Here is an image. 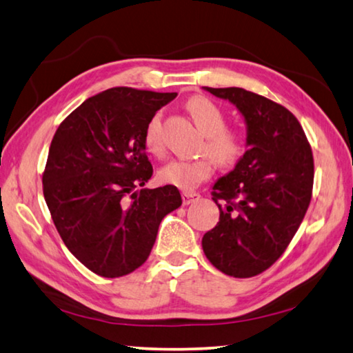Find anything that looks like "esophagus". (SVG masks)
Wrapping results in <instances>:
<instances>
[{
  "mask_svg": "<svg viewBox=\"0 0 353 353\" xmlns=\"http://www.w3.org/2000/svg\"><path fill=\"white\" fill-rule=\"evenodd\" d=\"M196 199H199V194L198 193H188V191H185V193H182L183 205H190L191 202H194Z\"/></svg>",
  "mask_w": 353,
  "mask_h": 353,
  "instance_id": "34e87169",
  "label": "esophagus"
}]
</instances>
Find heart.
Wrapping results in <instances>:
<instances>
[{"instance_id": "obj_1", "label": "heart", "mask_w": 353, "mask_h": 353, "mask_svg": "<svg viewBox=\"0 0 353 353\" xmlns=\"http://www.w3.org/2000/svg\"><path fill=\"white\" fill-rule=\"evenodd\" d=\"M187 109L193 117L196 126L204 134L199 152L196 159H176L162 166L159 171V181L179 190H193L199 183L210 179L214 170L213 160L223 166L235 165L243 157L246 149V139L243 132L234 128H227V117L212 99L205 97H193L188 99ZM145 146L154 154L162 152V115L155 113L146 124Z\"/></svg>"}]
</instances>
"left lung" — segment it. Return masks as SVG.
Returning <instances> with one entry per match:
<instances>
[{"label":"left lung","mask_w":353,"mask_h":353,"mask_svg":"<svg viewBox=\"0 0 353 353\" xmlns=\"http://www.w3.org/2000/svg\"><path fill=\"white\" fill-rule=\"evenodd\" d=\"M234 103L248 124V151L214 183L219 223L202 238L212 265L248 279L288 248L313 194L314 160L301 123L282 104L244 88H205Z\"/></svg>","instance_id":"1"}]
</instances>
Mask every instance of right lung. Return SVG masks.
<instances>
[{
  "instance_id": "1",
  "label": "right lung",
  "mask_w": 353,
  "mask_h": 353,
  "mask_svg": "<svg viewBox=\"0 0 353 353\" xmlns=\"http://www.w3.org/2000/svg\"><path fill=\"white\" fill-rule=\"evenodd\" d=\"M177 93L113 87L88 98L52 137L43 196L65 246L101 277H123L148 260L159 225L181 207L176 187L152 176L146 124Z\"/></svg>"
}]
</instances>
